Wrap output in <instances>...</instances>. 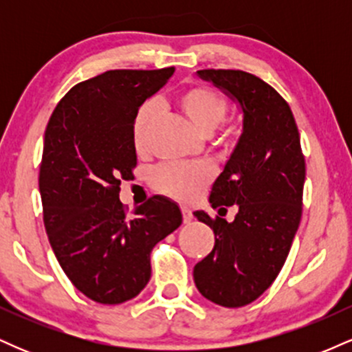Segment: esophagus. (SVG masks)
Returning <instances> with one entry per match:
<instances>
[{
    "label": "esophagus",
    "instance_id": "esophagus-1",
    "mask_svg": "<svg viewBox=\"0 0 352 352\" xmlns=\"http://www.w3.org/2000/svg\"><path fill=\"white\" fill-rule=\"evenodd\" d=\"M182 217H184V223H190L192 221V212H190V208L187 207H182Z\"/></svg>",
    "mask_w": 352,
    "mask_h": 352
}]
</instances>
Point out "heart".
<instances>
[{
  "label": "heart",
  "mask_w": 352,
  "mask_h": 352,
  "mask_svg": "<svg viewBox=\"0 0 352 352\" xmlns=\"http://www.w3.org/2000/svg\"><path fill=\"white\" fill-rule=\"evenodd\" d=\"M173 102L201 134H210L215 131L223 122L228 111L227 99L205 84H190L182 87L173 98ZM157 116L159 109L152 100L142 104L137 111L132 124V142L137 152H144L147 148ZM228 137V132H225L223 140H227ZM212 177V168L204 162L168 164L157 168L152 173L151 182L152 187L162 195L179 201H192L207 187Z\"/></svg>",
  "instance_id": "1"
}]
</instances>
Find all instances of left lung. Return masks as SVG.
<instances>
[{
    "label": "left lung",
    "mask_w": 352,
    "mask_h": 352,
    "mask_svg": "<svg viewBox=\"0 0 352 352\" xmlns=\"http://www.w3.org/2000/svg\"><path fill=\"white\" fill-rule=\"evenodd\" d=\"M238 102L241 135L218 175L210 204L218 215L195 212L215 233V246L193 268L201 296L240 308L276 280L300 227L306 165L288 102L256 76L235 69L197 71ZM236 204V220L221 218Z\"/></svg>",
    "instance_id": "1"
}]
</instances>
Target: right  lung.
<instances>
[{"instance_id":"right-lung-1","label":"right lung","mask_w":352,"mask_h":352,"mask_svg":"<svg viewBox=\"0 0 352 352\" xmlns=\"http://www.w3.org/2000/svg\"><path fill=\"white\" fill-rule=\"evenodd\" d=\"M173 67L116 69L82 80L59 100L46 132L39 192L60 268L100 305L135 298L151 280L152 248L182 225L175 201L155 195L134 210L119 200L137 153L132 124Z\"/></svg>"}]
</instances>
